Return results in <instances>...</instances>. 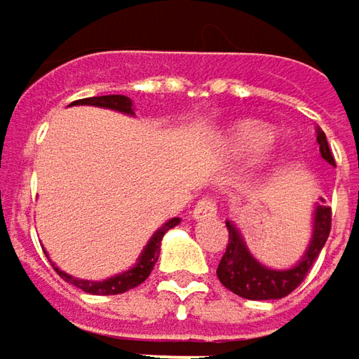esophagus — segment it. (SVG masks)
Masks as SVG:
<instances>
[{"instance_id": "esophagus-1", "label": "esophagus", "mask_w": 359, "mask_h": 359, "mask_svg": "<svg viewBox=\"0 0 359 359\" xmlns=\"http://www.w3.org/2000/svg\"><path fill=\"white\" fill-rule=\"evenodd\" d=\"M216 216V203L210 197H201L197 205L193 208V218L195 220H208Z\"/></svg>"}]
</instances>
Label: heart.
Here are the masks:
<instances>
[{
	"label": "heart",
	"mask_w": 359,
	"mask_h": 359,
	"mask_svg": "<svg viewBox=\"0 0 359 359\" xmlns=\"http://www.w3.org/2000/svg\"><path fill=\"white\" fill-rule=\"evenodd\" d=\"M268 139H270L268 128L253 124V122H241L239 126H235L231 130L229 147L237 154H245V151H253V149L262 147Z\"/></svg>",
	"instance_id": "b5f03b06"
}]
</instances>
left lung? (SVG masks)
<instances>
[{
  "mask_svg": "<svg viewBox=\"0 0 359 359\" xmlns=\"http://www.w3.org/2000/svg\"><path fill=\"white\" fill-rule=\"evenodd\" d=\"M316 141L320 145V156L328 164L334 166L332 151L328 147L324 130H320V128L316 133ZM330 216H332V212L328 205L316 203L314 231H312L310 245H308L306 253L302 255V259L289 270H272V268H266L264 264H259L248 250L239 229L231 220H226L229 243H226V251H224V255L218 264V270H216L220 283L229 291H233L235 295L253 299V302L287 297L291 291H295L302 285V280L306 278V274L314 266L316 257L320 255L324 243L328 239V233H330Z\"/></svg>",
  "mask_w": 359,
  "mask_h": 359,
  "instance_id": "left-lung-1",
  "label": "left lung"
}]
</instances>
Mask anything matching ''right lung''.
<instances>
[{
  "label": "right lung",
  "instance_id": "obj_1",
  "mask_svg": "<svg viewBox=\"0 0 359 359\" xmlns=\"http://www.w3.org/2000/svg\"><path fill=\"white\" fill-rule=\"evenodd\" d=\"M100 106V108H109L118 109L122 114H135L133 111V102L126 97V95H102V97H85V100H79V102H72L70 106ZM180 222V218H170L166 224H162V229H158L154 233V237L149 239V243L145 245V250L141 251L137 264L116 276H109L106 280H83V278H74L70 274H66L64 270H60L55 264V272L70 285L83 289L85 293H91V295H118V293H124L128 289H135L139 287L154 270L156 262H158V255H160V245H162V237L166 235V231L175 229Z\"/></svg>",
  "mask_w": 359,
  "mask_h": 359
}]
</instances>
